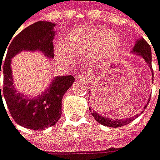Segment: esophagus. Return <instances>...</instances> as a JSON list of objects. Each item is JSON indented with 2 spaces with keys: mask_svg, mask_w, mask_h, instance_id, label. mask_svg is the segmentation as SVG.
<instances>
[{
  "mask_svg": "<svg viewBox=\"0 0 160 160\" xmlns=\"http://www.w3.org/2000/svg\"><path fill=\"white\" fill-rule=\"evenodd\" d=\"M80 79L83 81H86V82L90 81V76L87 74H82L80 76Z\"/></svg>",
  "mask_w": 160,
  "mask_h": 160,
  "instance_id": "1",
  "label": "esophagus"
}]
</instances>
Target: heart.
<instances>
[{
  "instance_id": "b5f03b06",
  "label": "heart",
  "mask_w": 160,
  "mask_h": 160,
  "mask_svg": "<svg viewBox=\"0 0 160 160\" xmlns=\"http://www.w3.org/2000/svg\"><path fill=\"white\" fill-rule=\"evenodd\" d=\"M120 45V36L112 29L78 28L68 34L65 46L57 44L55 55L57 58L66 62L72 61V54L76 56L86 55L92 64L98 65L113 58Z\"/></svg>"
}]
</instances>
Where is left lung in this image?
Masks as SVG:
<instances>
[{"label":"left lung","mask_w":160,"mask_h":160,"mask_svg":"<svg viewBox=\"0 0 160 160\" xmlns=\"http://www.w3.org/2000/svg\"><path fill=\"white\" fill-rule=\"evenodd\" d=\"M131 53L132 54H136L137 56L142 57L144 61L147 62V64L148 65L151 73L152 74V79H153V71L152 68V52H151V47L148 45V43L143 38H140L136 41L135 46L133 47V49L131 50ZM150 99V98H149ZM150 100L148 101V103L145 105V107L143 108V109H145L148 106V104ZM92 114L93 117L95 118V119L98 123H100L102 125L105 126H108V127H113V128H116V127H120L123 125H125L131 123L133 119H135V117L137 118V115H135L134 117L131 118H128V119H110L108 117H105L101 115L100 113H97L94 110H92Z\"/></svg>","instance_id":"1"}]
</instances>
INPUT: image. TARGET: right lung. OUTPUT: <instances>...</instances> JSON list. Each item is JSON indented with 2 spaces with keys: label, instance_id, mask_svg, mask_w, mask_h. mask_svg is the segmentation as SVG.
Here are the masks:
<instances>
[{
  "label": "right lung",
  "instance_id": "obj_1",
  "mask_svg": "<svg viewBox=\"0 0 160 160\" xmlns=\"http://www.w3.org/2000/svg\"><path fill=\"white\" fill-rule=\"evenodd\" d=\"M55 24L48 21H39L27 27L11 41L2 64L4 54L0 56V75L2 72L4 80L2 94L8 110L15 122L27 129L35 131L45 130L52 126L61 117L62 100L65 92L74 81V76H57L53 78L49 87L38 97L26 98L18 92L13 85L12 58L23 51H40L50 59L54 58L53 39ZM5 53V52H4Z\"/></svg>",
  "mask_w": 160,
  "mask_h": 160
}]
</instances>
